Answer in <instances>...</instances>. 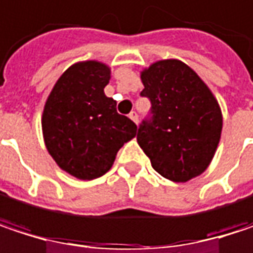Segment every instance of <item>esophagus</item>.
<instances>
[{
	"label": "esophagus",
	"instance_id": "obj_1",
	"mask_svg": "<svg viewBox=\"0 0 253 253\" xmlns=\"http://www.w3.org/2000/svg\"><path fill=\"white\" fill-rule=\"evenodd\" d=\"M128 117H130V119H131V120H133L136 125L139 123V116H137V113H136V111H131V113L128 114Z\"/></svg>",
	"mask_w": 253,
	"mask_h": 253
}]
</instances>
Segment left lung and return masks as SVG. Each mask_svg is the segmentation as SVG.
<instances>
[{"mask_svg": "<svg viewBox=\"0 0 253 253\" xmlns=\"http://www.w3.org/2000/svg\"><path fill=\"white\" fill-rule=\"evenodd\" d=\"M142 97L150 116L137 128V143L153 169L187 182L210 165L221 134V111L209 86L181 60L167 59L143 69Z\"/></svg>", "mask_w": 253, "mask_h": 253, "instance_id": "obj_1", "label": "left lung"}]
</instances>
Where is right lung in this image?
I'll list each match as a JSON object with an SVG mask.
<instances>
[{
	"label": "right lung",
	"mask_w": 253,
	"mask_h": 253,
	"mask_svg": "<svg viewBox=\"0 0 253 253\" xmlns=\"http://www.w3.org/2000/svg\"><path fill=\"white\" fill-rule=\"evenodd\" d=\"M110 68L97 60L68 68L55 84L42 116L46 148L65 172L95 179L107 172L119 149L136 136L137 126L117 113L105 97Z\"/></svg>",
	"instance_id": "1"
}]
</instances>
